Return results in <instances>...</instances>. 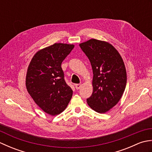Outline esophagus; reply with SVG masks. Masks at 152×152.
Segmentation results:
<instances>
[{
    "mask_svg": "<svg viewBox=\"0 0 152 152\" xmlns=\"http://www.w3.org/2000/svg\"><path fill=\"white\" fill-rule=\"evenodd\" d=\"M82 85L79 84V83H77V84H75V88L76 89H79L80 88H81Z\"/></svg>",
    "mask_w": 152,
    "mask_h": 152,
    "instance_id": "34e87169",
    "label": "esophagus"
}]
</instances>
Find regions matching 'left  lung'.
<instances>
[{
	"instance_id": "obj_1",
	"label": "left lung",
	"mask_w": 152,
	"mask_h": 152,
	"mask_svg": "<svg viewBox=\"0 0 152 152\" xmlns=\"http://www.w3.org/2000/svg\"><path fill=\"white\" fill-rule=\"evenodd\" d=\"M93 69V93L87 102L93 110L105 113L120 100L127 83V73L120 55L108 42L91 39L80 44Z\"/></svg>"
}]
</instances>
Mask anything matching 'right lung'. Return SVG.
I'll return each instance as SVG.
<instances>
[{"label": "right lung", "instance_id": "right-lung-1", "mask_svg": "<svg viewBox=\"0 0 152 152\" xmlns=\"http://www.w3.org/2000/svg\"><path fill=\"white\" fill-rule=\"evenodd\" d=\"M74 46L56 43L38 51L28 67L26 88L34 101L51 115L62 112L72 96L64 80L61 63Z\"/></svg>", "mask_w": 152, "mask_h": 152}]
</instances>
